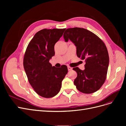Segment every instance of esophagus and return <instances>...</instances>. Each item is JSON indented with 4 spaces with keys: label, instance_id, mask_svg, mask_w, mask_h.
<instances>
[{
    "label": "esophagus",
    "instance_id": "obj_1",
    "mask_svg": "<svg viewBox=\"0 0 126 126\" xmlns=\"http://www.w3.org/2000/svg\"><path fill=\"white\" fill-rule=\"evenodd\" d=\"M72 69V68H71V67L70 66H68V70H71Z\"/></svg>",
    "mask_w": 126,
    "mask_h": 126
}]
</instances>
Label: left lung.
I'll return each mask as SVG.
<instances>
[{
    "instance_id": "obj_1",
    "label": "left lung",
    "mask_w": 126,
    "mask_h": 126,
    "mask_svg": "<svg viewBox=\"0 0 126 126\" xmlns=\"http://www.w3.org/2000/svg\"><path fill=\"white\" fill-rule=\"evenodd\" d=\"M66 42L70 40L77 48V56L85 60V70L73 68L77 73L74 80L77 89L84 94H92L99 89L107 77L109 58L103 41L88 30L68 28L63 33Z\"/></svg>"
}]
</instances>
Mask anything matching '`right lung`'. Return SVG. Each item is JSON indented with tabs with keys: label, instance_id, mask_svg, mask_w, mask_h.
Returning a JSON list of instances; mask_svg holds the SVG:
<instances>
[{
	"label": "right lung",
	"instance_id": "obj_1",
	"mask_svg": "<svg viewBox=\"0 0 126 126\" xmlns=\"http://www.w3.org/2000/svg\"><path fill=\"white\" fill-rule=\"evenodd\" d=\"M65 29H44L38 32L25 53L23 64L28 81L35 92L44 98L58 94L68 72L66 65L57 68L49 63L55 54V45Z\"/></svg>",
	"mask_w": 126,
	"mask_h": 126
}]
</instances>
